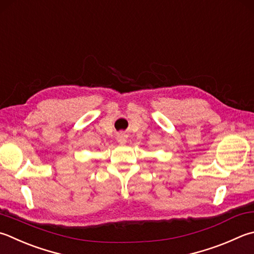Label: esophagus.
I'll use <instances>...</instances> for the list:
<instances>
[{
	"label": "esophagus",
	"instance_id": "obj_1",
	"mask_svg": "<svg viewBox=\"0 0 254 254\" xmlns=\"http://www.w3.org/2000/svg\"><path fill=\"white\" fill-rule=\"evenodd\" d=\"M117 140H118V142H119V143H125V142L127 141V139H126V136H125V135H123V133H121V135H118V136H117Z\"/></svg>",
	"mask_w": 254,
	"mask_h": 254
}]
</instances>
